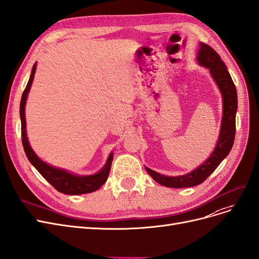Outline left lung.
<instances>
[{
  "mask_svg": "<svg viewBox=\"0 0 259 259\" xmlns=\"http://www.w3.org/2000/svg\"><path fill=\"white\" fill-rule=\"evenodd\" d=\"M198 64L209 69V72L218 84L223 99V117L221 131L217 146L209 157L195 168L191 172L183 176H165L146 167L147 172L153 178L154 181L172 189H183L202 183L215 170L221 162L230 152L234 145L236 135V113L238 108V96L235 83L231 79L227 67L217 51L209 45L199 42V48L196 55Z\"/></svg>",
  "mask_w": 259,
  "mask_h": 259,
  "instance_id": "1",
  "label": "left lung"
}]
</instances>
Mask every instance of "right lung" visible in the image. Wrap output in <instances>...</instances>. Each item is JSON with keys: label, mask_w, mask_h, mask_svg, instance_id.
<instances>
[{"label": "right lung", "mask_w": 259, "mask_h": 259, "mask_svg": "<svg viewBox=\"0 0 259 259\" xmlns=\"http://www.w3.org/2000/svg\"><path fill=\"white\" fill-rule=\"evenodd\" d=\"M35 70H36V63L33 65L31 76L26 84L20 102V119H21V138H22V146L26 157L30 160V163L36 168V170L46 179L55 189L63 194L67 195H81L95 192L106 182L108 178L111 163L113 159V153L111 152L107 158V162L104 167L99 172L90 176H78L70 171H67L66 169L59 168L51 166L41 160L36 153L34 152L33 149L30 146V142L26 136V126H25V103L30 89L33 82Z\"/></svg>", "instance_id": "obj_1"}]
</instances>
